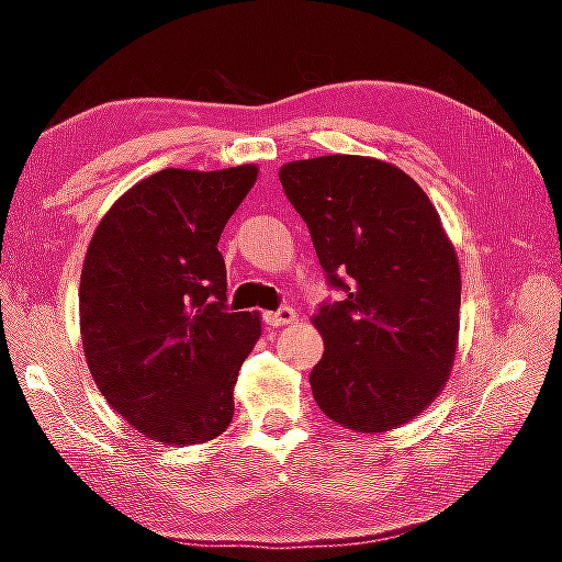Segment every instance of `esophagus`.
<instances>
[{
  "label": "esophagus",
  "instance_id": "obj_1",
  "mask_svg": "<svg viewBox=\"0 0 562 562\" xmlns=\"http://www.w3.org/2000/svg\"><path fill=\"white\" fill-rule=\"evenodd\" d=\"M297 319V312L292 307H280L274 312H265V322H268L270 327H284V325H292V322Z\"/></svg>",
  "mask_w": 562,
  "mask_h": 562
}]
</instances>
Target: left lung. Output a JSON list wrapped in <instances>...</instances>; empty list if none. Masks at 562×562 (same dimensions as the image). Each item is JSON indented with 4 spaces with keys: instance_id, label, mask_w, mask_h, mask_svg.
<instances>
[{
    "instance_id": "left-lung-1",
    "label": "left lung",
    "mask_w": 562,
    "mask_h": 562,
    "mask_svg": "<svg viewBox=\"0 0 562 562\" xmlns=\"http://www.w3.org/2000/svg\"><path fill=\"white\" fill-rule=\"evenodd\" d=\"M280 183L347 292L312 317L315 402L351 431L398 429L439 396L459 347L461 268L441 217L412 176L369 156L292 160Z\"/></svg>"
}]
</instances>
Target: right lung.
<instances>
[{"mask_svg":"<svg viewBox=\"0 0 562 562\" xmlns=\"http://www.w3.org/2000/svg\"><path fill=\"white\" fill-rule=\"evenodd\" d=\"M258 166L166 168L128 188L83 258L79 325L103 398L150 441L205 443L233 422V389L260 339L258 312H227L225 223Z\"/></svg>","mask_w":562,"mask_h":562,"instance_id":"right-lung-1","label":"right lung"}]
</instances>
